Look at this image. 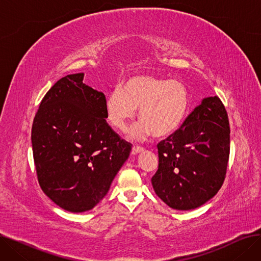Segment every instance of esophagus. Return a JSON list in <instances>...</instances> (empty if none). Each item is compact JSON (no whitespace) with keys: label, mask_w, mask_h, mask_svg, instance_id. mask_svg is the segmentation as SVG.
Here are the masks:
<instances>
[{"label":"esophagus","mask_w":261,"mask_h":261,"mask_svg":"<svg viewBox=\"0 0 261 261\" xmlns=\"http://www.w3.org/2000/svg\"><path fill=\"white\" fill-rule=\"evenodd\" d=\"M144 148H142V147H133L132 148V153L133 154H138V153H142V152H144Z\"/></svg>","instance_id":"34e87169"}]
</instances>
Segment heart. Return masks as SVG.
I'll return each instance as SVG.
<instances>
[{
	"mask_svg": "<svg viewBox=\"0 0 261 261\" xmlns=\"http://www.w3.org/2000/svg\"><path fill=\"white\" fill-rule=\"evenodd\" d=\"M190 95L183 82L151 75L132 76L109 93L106 111L110 122L120 132L127 131L139 110L141 123L130 132L131 140L167 138L186 120Z\"/></svg>",
	"mask_w": 261,
	"mask_h": 261,
	"instance_id": "b5f03b06",
	"label": "heart"
}]
</instances>
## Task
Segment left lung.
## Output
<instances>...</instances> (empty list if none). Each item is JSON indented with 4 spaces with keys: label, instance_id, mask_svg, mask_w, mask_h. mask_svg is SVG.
<instances>
[{
    "label": "left lung",
    "instance_id": "left-lung-1",
    "mask_svg": "<svg viewBox=\"0 0 261 261\" xmlns=\"http://www.w3.org/2000/svg\"><path fill=\"white\" fill-rule=\"evenodd\" d=\"M158 197L177 211L195 210L221 188L229 156V122L218 96L204 98L183 126L158 144Z\"/></svg>",
    "mask_w": 261,
    "mask_h": 261
}]
</instances>
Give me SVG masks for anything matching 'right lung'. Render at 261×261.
<instances>
[{"mask_svg":"<svg viewBox=\"0 0 261 261\" xmlns=\"http://www.w3.org/2000/svg\"><path fill=\"white\" fill-rule=\"evenodd\" d=\"M67 75L45 94L34 118L32 145L43 193L71 213L92 210L108 194L131 144L108 125L106 96Z\"/></svg>","mask_w":261,"mask_h":261,"instance_id":"1","label":"right lung"}]
</instances>
